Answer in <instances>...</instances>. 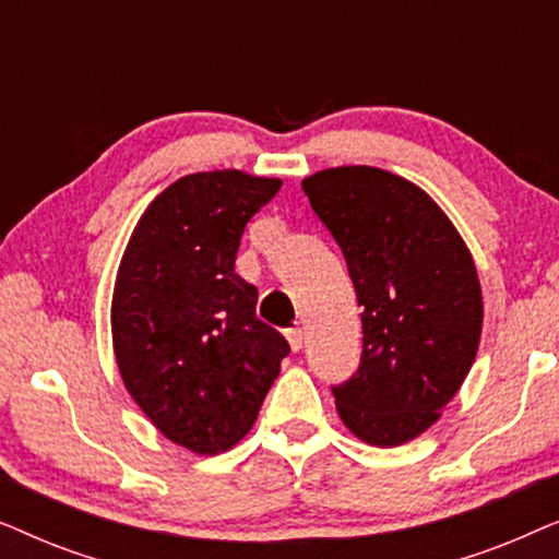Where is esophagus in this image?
<instances>
[{
    "instance_id": "esophagus-1",
    "label": "esophagus",
    "mask_w": 559,
    "mask_h": 559,
    "mask_svg": "<svg viewBox=\"0 0 559 559\" xmlns=\"http://www.w3.org/2000/svg\"><path fill=\"white\" fill-rule=\"evenodd\" d=\"M287 341H289V348L293 350H300L305 346V331L302 328H289V331H285Z\"/></svg>"
}]
</instances>
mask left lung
<instances>
[{
    "mask_svg": "<svg viewBox=\"0 0 559 559\" xmlns=\"http://www.w3.org/2000/svg\"><path fill=\"white\" fill-rule=\"evenodd\" d=\"M302 190L364 308L361 364L333 386L335 407L358 440L396 448L438 423L468 377L484 325L476 264L440 205L400 175L343 165Z\"/></svg>",
    "mask_w": 559,
    "mask_h": 559,
    "instance_id": "8db88e82",
    "label": "left lung"
}]
</instances>
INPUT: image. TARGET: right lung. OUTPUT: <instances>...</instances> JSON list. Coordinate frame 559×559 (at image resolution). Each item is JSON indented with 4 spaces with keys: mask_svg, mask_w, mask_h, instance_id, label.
<instances>
[{
    "mask_svg": "<svg viewBox=\"0 0 559 559\" xmlns=\"http://www.w3.org/2000/svg\"><path fill=\"white\" fill-rule=\"evenodd\" d=\"M280 188L241 170L186 175L147 205L121 257L111 300L121 381L190 453L234 448L289 354L257 318V287L234 272L243 228Z\"/></svg>",
    "mask_w": 559,
    "mask_h": 559,
    "instance_id": "right-lung-1",
    "label": "right lung"
}]
</instances>
